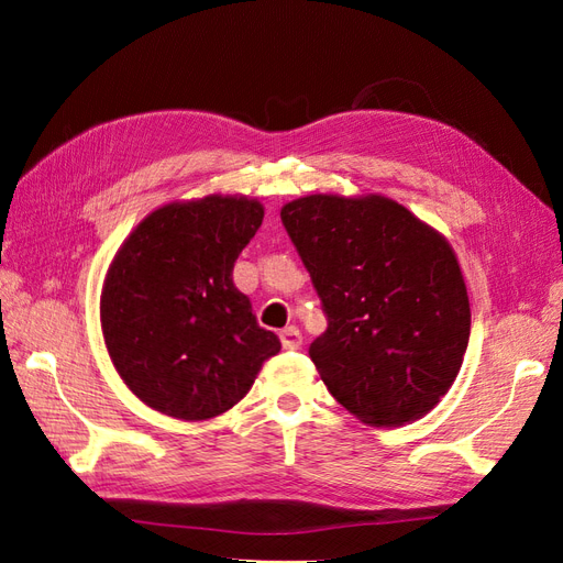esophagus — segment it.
Returning a JSON list of instances; mask_svg holds the SVG:
<instances>
[{
  "mask_svg": "<svg viewBox=\"0 0 563 563\" xmlns=\"http://www.w3.org/2000/svg\"><path fill=\"white\" fill-rule=\"evenodd\" d=\"M279 340L286 350H298L302 345V333L298 327H286L279 331Z\"/></svg>",
  "mask_w": 563,
  "mask_h": 563,
  "instance_id": "1",
  "label": "esophagus"
}]
</instances>
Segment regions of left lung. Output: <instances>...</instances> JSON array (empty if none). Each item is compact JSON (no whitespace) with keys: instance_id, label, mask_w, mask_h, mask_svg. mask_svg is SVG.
I'll list each match as a JSON object with an SVG mask.
<instances>
[{"instance_id":"obj_1","label":"left lung","mask_w":563,"mask_h":563,"mask_svg":"<svg viewBox=\"0 0 563 563\" xmlns=\"http://www.w3.org/2000/svg\"><path fill=\"white\" fill-rule=\"evenodd\" d=\"M282 223L329 327L310 345L323 385L366 424L418 420L453 385L470 300L449 242L387 197L310 195Z\"/></svg>"}]
</instances>
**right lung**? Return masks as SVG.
<instances>
[{"label": "right lung", "instance_id": "obj_1", "mask_svg": "<svg viewBox=\"0 0 563 563\" xmlns=\"http://www.w3.org/2000/svg\"><path fill=\"white\" fill-rule=\"evenodd\" d=\"M263 203L203 197L150 213L117 251L100 296L110 360L135 397L180 420L244 399L279 338L232 282Z\"/></svg>", "mask_w": 563, "mask_h": 563}]
</instances>
